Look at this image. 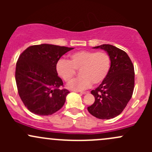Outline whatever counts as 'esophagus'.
<instances>
[{
  "label": "esophagus",
  "instance_id": "1",
  "mask_svg": "<svg viewBox=\"0 0 152 152\" xmlns=\"http://www.w3.org/2000/svg\"><path fill=\"white\" fill-rule=\"evenodd\" d=\"M90 92L89 91H84V92H80V94L82 95H85V94H87V93H89Z\"/></svg>",
  "mask_w": 152,
  "mask_h": 152
}]
</instances>
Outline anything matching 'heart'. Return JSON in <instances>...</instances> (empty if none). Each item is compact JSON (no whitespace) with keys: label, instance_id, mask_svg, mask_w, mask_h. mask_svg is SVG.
Returning a JSON list of instances; mask_svg holds the SVG:
<instances>
[{"label":"heart","instance_id":"obj_1","mask_svg":"<svg viewBox=\"0 0 152 152\" xmlns=\"http://www.w3.org/2000/svg\"><path fill=\"white\" fill-rule=\"evenodd\" d=\"M111 67V59L106 52L79 50L70 55L69 61L60 59L56 65L57 74L68 82L74 77L76 70H80V77L69 82L67 87L75 91L86 90L99 85L107 78Z\"/></svg>","mask_w":152,"mask_h":152}]
</instances>
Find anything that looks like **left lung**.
Instances as JSON below:
<instances>
[{"instance_id": "left-lung-1", "label": "left lung", "mask_w": 152, "mask_h": 152, "mask_svg": "<svg viewBox=\"0 0 152 152\" xmlns=\"http://www.w3.org/2000/svg\"><path fill=\"white\" fill-rule=\"evenodd\" d=\"M93 48H101L108 53L111 67L104 81L91 91L95 102L87 110L97 118L111 119L120 115L131 99L134 86V66L128 54L117 47L104 44Z\"/></svg>"}]
</instances>
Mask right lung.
<instances>
[{"instance_id": "1", "label": "right lung", "mask_w": 152, "mask_h": 152, "mask_svg": "<svg viewBox=\"0 0 152 152\" xmlns=\"http://www.w3.org/2000/svg\"><path fill=\"white\" fill-rule=\"evenodd\" d=\"M72 49L41 44L28 47L20 55L15 80L21 100L32 113L49 115L63 107L70 92L60 88L63 82L58 76L56 65Z\"/></svg>"}]
</instances>
